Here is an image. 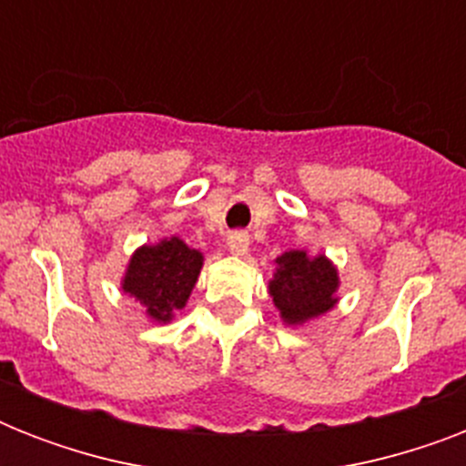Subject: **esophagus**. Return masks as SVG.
Wrapping results in <instances>:
<instances>
[{
  "mask_svg": "<svg viewBox=\"0 0 466 466\" xmlns=\"http://www.w3.org/2000/svg\"><path fill=\"white\" fill-rule=\"evenodd\" d=\"M227 248H229L234 256H244L248 251V234L232 232L227 237Z\"/></svg>",
  "mask_w": 466,
  "mask_h": 466,
  "instance_id": "obj_1",
  "label": "esophagus"
}]
</instances>
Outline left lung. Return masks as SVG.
<instances>
[{
    "label": "left lung",
    "mask_w": 466,
    "mask_h": 466,
    "mask_svg": "<svg viewBox=\"0 0 466 466\" xmlns=\"http://www.w3.org/2000/svg\"><path fill=\"white\" fill-rule=\"evenodd\" d=\"M276 263L278 268L268 283V292L285 324H305L339 302V270L326 256L285 251Z\"/></svg>",
    "instance_id": "left-lung-1"
}]
</instances>
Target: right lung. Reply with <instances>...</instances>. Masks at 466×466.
I'll use <instances>...</instances> for the list:
<instances>
[{"instance_id": "right-lung-1", "label": "right lung", "mask_w": 466, "mask_h": 466, "mask_svg": "<svg viewBox=\"0 0 466 466\" xmlns=\"http://www.w3.org/2000/svg\"><path fill=\"white\" fill-rule=\"evenodd\" d=\"M203 268V254L178 237L145 244L133 254L123 278V292L145 307L155 321H171L183 309Z\"/></svg>"}]
</instances>
